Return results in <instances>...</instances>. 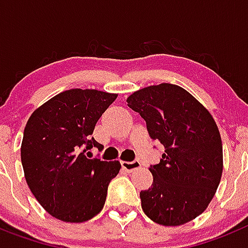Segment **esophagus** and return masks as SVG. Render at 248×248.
I'll list each match as a JSON object with an SVG mask.
<instances>
[{"mask_svg": "<svg viewBox=\"0 0 248 248\" xmlns=\"http://www.w3.org/2000/svg\"><path fill=\"white\" fill-rule=\"evenodd\" d=\"M121 165L122 169L126 172H132L141 167V162H140V161H131V162H128V161H122Z\"/></svg>", "mask_w": 248, "mask_h": 248, "instance_id": "34e87169", "label": "esophagus"}]
</instances>
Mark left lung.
Segmentation results:
<instances>
[{
  "label": "left lung",
  "mask_w": 248,
  "mask_h": 248,
  "mask_svg": "<svg viewBox=\"0 0 248 248\" xmlns=\"http://www.w3.org/2000/svg\"><path fill=\"white\" fill-rule=\"evenodd\" d=\"M127 105L145 120L151 139L165 147L160 163L148 169L154 182L140 192L142 210L162 226L192 221L207 208L222 176V141L214 117L172 83L135 91Z\"/></svg>",
  "instance_id": "left-lung-1"
}]
</instances>
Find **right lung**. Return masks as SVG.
<instances>
[{
    "mask_svg": "<svg viewBox=\"0 0 248 248\" xmlns=\"http://www.w3.org/2000/svg\"><path fill=\"white\" fill-rule=\"evenodd\" d=\"M117 96L72 88L56 94L30 116L21 145L25 178L32 195L55 218L85 222L103 208L107 187L121 163L91 160L85 152L103 148L91 135Z\"/></svg>",
    "mask_w": 248,
    "mask_h": 248,
    "instance_id": "right-lung-1",
    "label": "right lung"
}]
</instances>
